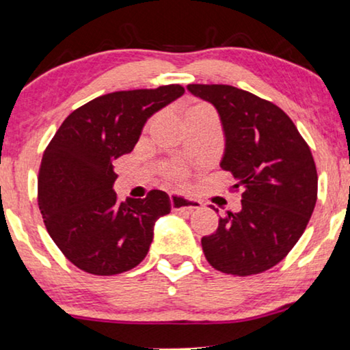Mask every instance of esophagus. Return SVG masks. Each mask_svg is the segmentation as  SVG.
I'll return each mask as SVG.
<instances>
[{
	"mask_svg": "<svg viewBox=\"0 0 350 350\" xmlns=\"http://www.w3.org/2000/svg\"><path fill=\"white\" fill-rule=\"evenodd\" d=\"M171 208L172 211H193V209H198L202 206V202H198V200H193V198H189L185 197V195H180V193H172L171 195Z\"/></svg>",
	"mask_w": 350,
	"mask_h": 350,
	"instance_id": "34e87169",
	"label": "esophagus"
}]
</instances>
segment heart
Listing matches in <instances>:
<instances>
[{"instance_id": "heart-1", "label": "heart", "mask_w": 350, "mask_h": 350, "mask_svg": "<svg viewBox=\"0 0 350 350\" xmlns=\"http://www.w3.org/2000/svg\"><path fill=\"white\" fill-rule=\"evenodd\" d=\"M193 113H213V111H211V109H209L208 105L198 104V105L190 107V109H189L187 111H185V116H187V115H193ZM171 176H172V178H183L184 171L180 170V167H176V170L171 171Z\"/></svg>"}]
</instances>
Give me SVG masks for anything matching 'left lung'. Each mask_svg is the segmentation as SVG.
Segmentation results:
<instances>
[{
    "instance_id": "8db88e82",
    "label": "left lung",
    "mask_w": 350,
    "mask_h": 350,
    "mask_svg": "<svg viewBox=\"0 0 350 350\" xmlns=\"http://www.w3.org/2000/svg\"><path fill=\"white\" fill-rule=\"evenodd\" d=\"M217 110L224 131L221 167L241 190V209L227 211L203 237L208 262L246 277L280 262L304 234L317 202L314 157L290 116L272 102L229 85H189Z\"/></svg>"
}]
</instances>
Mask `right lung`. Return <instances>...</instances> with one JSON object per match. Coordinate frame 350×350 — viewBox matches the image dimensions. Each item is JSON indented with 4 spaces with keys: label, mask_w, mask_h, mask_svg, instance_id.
I'll use <instances>...</instances> for the list:
<instances>
[{
    "label": "right lung",
    "mask_w": 350,
    "mask_h": 350,
    "mask_svg": "<svg viewBox=\"0 0 350 350\" xmlns=\"http://www.w3.org/2000/svg\"><path fill=\"white\" fill-rule=\"evenodd\" d=\"M183 94L179 85L110 92L72 111L54 134L40 166L38 206L51 239L78 269L116 275L147 256L171 200L152 190L120 203L113 161L133 150L153 113Z\"/></svg>",
    "instance_id": "1"
}]
</instances>
